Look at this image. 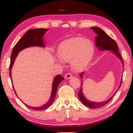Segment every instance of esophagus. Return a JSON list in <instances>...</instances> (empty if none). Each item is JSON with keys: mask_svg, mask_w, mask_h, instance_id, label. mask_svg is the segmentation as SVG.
Listing matches in <instances>:
<instances>
[{"mask_svg": "<svg viewBox=\"0 0 133 133\" xmlns=\"http://www.w3.org/2000/svg\"><path fill=\"white\" fill-rule=\"evenodd\" d=\"M71 77H72L71 74L70 73L66 74V75H65V78H67V79H69V78H70Z\"/></svg>", "mask_w": 133, "mask_h": 133, "instance_id": "obj_1", "label": "esophagus"}]
</instances>
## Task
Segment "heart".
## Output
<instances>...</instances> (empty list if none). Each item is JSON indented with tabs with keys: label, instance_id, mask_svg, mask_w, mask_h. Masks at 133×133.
Instances as JSON below:
<instances>
[{
	"label": "heart",
	"instance_id": "1",
	"mask_svg": "<svg viewBox=\"0 0 133 133\" xmlns=\"http://www.w3.org/2000/svg\"><path fill=\"white\" fill-rule=\"evenodd\" d=\"M94 48L90 40L83 37H73L62 42L58 48L60 58L70 62L72 69L80 72L87 68L94 56Z\"/></svg>",
	"mask_w": 133,
	"mask_h": 133
}]
</instances>
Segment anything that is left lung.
<instances>
[{"label": "left lung", "mask_w": 133, "mask_h": 133, "mask_svg": "<svg viewBox=\"0 0 133 133\" xmlns=\"http://www.w3.org/2000/svg\"><path fill=\"white\" fill-rule=\"evenodd\" d=\"M92 30H93L94 32H95L97 36L96 37L95 41H96V46L97 48L99 50H111L114 55H115L119 59H121V56L120 55V53H119L117 44V43L114 41V40L110 37L109 35H107L104 31H103L102 29L97 28V27H93V28H90ZM122 64H123V60H121ZM84 72L80 73V77L83 78V75H84ZM121 83H122V78H121V82L120 85H119L118 88H120ZM82 82L81 84V88L79 92H78V96L79 97L80 100L82 103L84 104L85 106H86L89 108H91V109H97V108H100L103 107L107 103H109L110 101L112 100L113 96H112L111 97L108 99L107 100L104 101L102 102H90V100H88L87 99L85 98L83 93L82 91ZM117 89V90H118ZM114 93V94H115Z\"/></svg>", "instance_id": "1"}]
</instances>
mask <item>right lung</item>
<instances>
[{
    "instance_id": "right-lung-1",
    "label": "right lung",
    "mask_w": 133,
    "mask_h": 133,
    "mask_svg": "<svg viewBox=\"0 0 133 133\" xmlns=\"http://www.w3.org/2000/svg\"><path fill=\"white\" fill-rule=\"evenodd\" d=\"M48 30V29H30L27 31L25 34L22 37L21 39L15 46L11 55V61L9 66V71H10V75L12 78V69L13 67V63H14L15 60L17 56L19 53V51L23 50L24 49L31 46H40V47H44V43L43 40V36L44 33ZM64 79V77H63L60 75H57L55 77L53 82L52 84V91H51V94L49 101L46 104L42 105L40 107H30L28 105H26L29 108L31 109L35 110H42L48 109L50 106L51 104H52L54 99L56 97V91L58 88V85L62 82V81ZM13 88L14 89V87ZM15 93L16 95V91L14 89Z\"/></svg>"
}]
</instances>
